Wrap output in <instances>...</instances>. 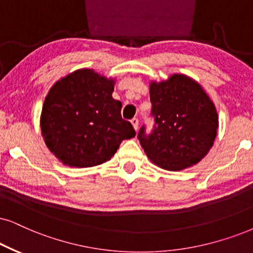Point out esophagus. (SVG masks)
Segmentation results:
<instances>
[{"label":"esophagus","instance_id":"esophagus-1","mask_svg":"<svg viewBox=\"0 0 253 253\" xmlns=\"http://www.w3.org/2000/svg\"><path fill=\"white\" fill-rule=\"evenodd\" d=\"M130 123H132L134 129L137 130V127H139V119H137V118H133V119L130 120Z\"/></svg>","mask_w":253,"mask_h":253}]
</instances>
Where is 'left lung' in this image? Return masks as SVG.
Returning a JSON list of instances; mask_svg holds the SVG:
<instances>
[{"label":"left lung","mask_w":253,"mask_h":253,"mask_svg":"<svg viewBox=\"0 0 253 253\" xmlns=\"http://www.w3.org/2000/svg\"><path fill=\"white\" fill-rule=\"evenodd\" d=\"M149 97L156 126L149 136L143 127L139 133L148 159L170 171L197 165L211 149L218 129L211 99L201 84L181 73L150 82Z\"/></svg>","instance_id":"8db88e82"}]
</instances>
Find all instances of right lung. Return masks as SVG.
I'll use <instances>...</instances> for the list:
<instances>
[{
    "label": "right lung",
    "instance_id": "add662e5",
    "mask_svg": "<svg viewBox=\"0 0 253 253\" xmlns=\"http://www.w3.org/2000/svg\"><path fill=\"white\" fill-rule=\"evenodd\" d=\"M116 78L92 69L76 70L57 81L44 100L41 130L58 161L88 168L116 154L123 140L135 136L121 118V103L112 97Z\"/></svg>",
    "mask_w": 253,
    "mask_h": 253
}]
</instances>
